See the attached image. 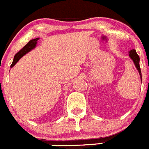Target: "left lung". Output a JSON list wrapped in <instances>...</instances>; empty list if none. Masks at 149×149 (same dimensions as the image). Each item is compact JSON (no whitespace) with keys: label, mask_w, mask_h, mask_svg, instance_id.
<instances>
[{"label":"left lung","mask_w":149,"mask_h":149,"mask_svg":"<svg viewBox=\"0 0 149 149\" xmlns=\"http://www.w3.org/2000/svg\"><path fill=\"white\" fill-rule=\"evenodd\" d=\"M129 57H130L131 59L133 61L135 66H136L137 69L138 70L139 74H140V78H141V81H142L141 70H140V57H139L138 54H137L136 50L135 49H132L131 51H129Z\"/></svg>","instance_id":"8db88e82"}]
</instances>
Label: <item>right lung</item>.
Listing matches in <instances>:
<instances>
[{
    "mask_svg": "<svg viewBox=\"0 0 149 149\" xmlns=\"http://www.w3.org/2000/svg\"><path fill=\"white\" fill-rule=\"evenodd\" d=\"M38 40H39V38H35V39H32V40H29V43H27L26 46H24V47L22 48L15 55L14 60H13V62H12V65H11V67H13V66L16 64V63H17L23 56L25 55L26 53H28L29 52H30L32 49H33L36 46L37 42H38Z\"/></svg>",
    "mask_w": 149,
    "mask_h": 149,
    "instance_id": "add662e5",
    "label": "right lung"
}]
</instances>
